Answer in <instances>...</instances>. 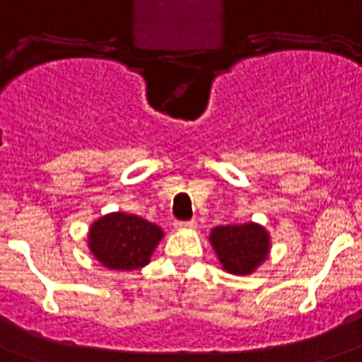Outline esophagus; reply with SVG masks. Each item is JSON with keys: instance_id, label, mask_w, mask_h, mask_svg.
Returning <instances> with one entry per match:
<instances>
[{"instance_id": "34e87169", "label": "esophagus", "mask_w": 362, "mask_h": 362, "mask_svg": "<svg viewBox=\"0 0 362 362\" xmlns=\"http://www.w3.org/2000/svg\"><path fill=\"white\" fill-rule=\"evenodd\" d=\"M176 229H189V231H195V229H197V221H178V223H176Z\"/></svg>"}]
</instances>
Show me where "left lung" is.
I'll return each mask as SVG.
<instances>
[{"instance_id": "obj_1", "label": "left lung", "mask_w": 362, "mask_h": 362, "mask_svg": "<svg viewBox=\"0 0 362 362\" xmlns=\"http://www.w3.org/2000/svg\"><path fill=\"white\" fill-rule=\"evenodd\" d=\"M209 242L227 274L250 276L257 272L270 255V233L261 223H231L210 229Z\"/></svg>"}]
</instances>
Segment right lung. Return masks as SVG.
Instances as JSON below:
<instances>
[{
	"mask_svg": "<svg viewBox=\"0 0 362 362\" xmlns=\"http://www.w3.org/2000/svg\"><path fill=\"white\" fill-rule=\"evenodd\" d=\"M163 229L129 212H109L88 229V250L101 267L118 272L146 267L161 240Z\"/></svg>",
	"mask_w": 362,
	"mask_h": 362,
	"instance_id": "right-lung-1",
	"label": "right lung"
}]
</instances>
